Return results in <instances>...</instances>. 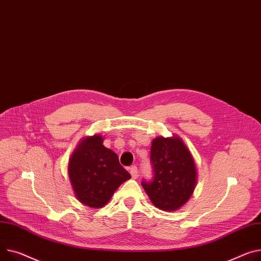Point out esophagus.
Here are the masks:
<instances>
[{
    "mask_svg": "<svg viewBox=\"0 0 261 261\" xmlns=\"http://www.w3.org/2000/svg\"><path fill=\"white\" fill-rule=\"evenodd\" d=\"M130 174L132 176V178H136L138 176V171H137V167L135 166H132L130 168Z\"/></svg>",
    "mask_w": 261,
    "mask_h": 261,
    "instance_id": "34e87169",
    "label": "esophagus"
}]
</instances>
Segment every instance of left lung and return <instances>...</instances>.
<instances>
[{
	"label": "left lung",
	"mask_w": 261,
	"mask_h": 261,
	"mask_svg": "<svg viewBox=\"0 0 261 261\" xmlns=\"http://www.w3.org/2000/svg\"><path fill=\"white\" fill-rule=\"evenodd\" d=\"M153 178L143 180L150 200L165 211H175L193 194L196 166L189 149L178 136H159L152 141Z\"/></svg>",
	"instance_id": "1"
}]
</instances>
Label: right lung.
I'll return each mask as SVG.
<instances>
[{
    "label": "right lung",
    "mask_w": 261,
    "mask_h": 261,
    "mask_svg": "<svg viewBox=\"0 0 261 261\" xmlns=\"http://www.w3.org/2000/svg\"><path fill=\"white\" fill-rule=\"evenodd\" d=\"M68 174L77 200L90 207L105 205L115 190L131 178L98 134L81 141L69 160Z\"/></svg>",
    "instance_id": "right-lung-1"
}]
</instances>
